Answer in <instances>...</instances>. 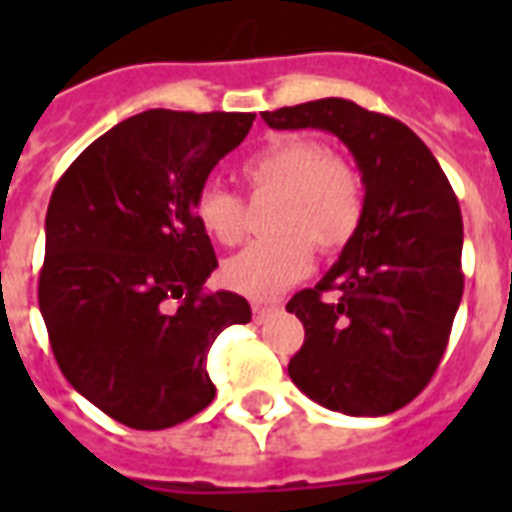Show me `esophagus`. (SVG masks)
Returning a JSON list of instances; mask_svg holds the SVG:
<instances>
[{"label": "esophagus", "instance_id": "esophagus-1", "mask_svg": "<svg viewBox=\"0 0 512 512\" xmlns=\"http://www.w3.org/2000/svg\"><path fill=\"white\" fill-rule=\"evenodd\" d=\"M276 311H279V305H260V303L252 305V313H255L257 324H263V321L268 319L271 313H276Z\"/></svg>", "mask_w": 512, "mask_h": 512}]
</instances>
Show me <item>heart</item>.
<instances>
[{"label":"heart","mask_w":512,"mask_h":512,"mask_svg":"<svg viewBox=\"0 0 512 512\" xmlns=\"http://www.w3.org/2000/svg\"><path fill=\"white\" fill-rule=\"evenodd\" d=\"M252 191L279 193L273 231L279 239L257 241L225 260L223 281L252 300L279 297L313 265V244L324 255L340 252L364 217V191L356 170L342 156L308 138H284L244 162ZM201 231L223 247L244 239V201L207 185L193 201Z\"/></svg>","instance_id":"1"}]
</instances>
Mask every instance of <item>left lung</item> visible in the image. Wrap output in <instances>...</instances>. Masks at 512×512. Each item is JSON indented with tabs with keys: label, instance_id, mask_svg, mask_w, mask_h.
<instances>
[{
	"label": "left lung",
	"instance_id": "obj_1",
	"mask_svg": "<svg viewBox=\"0 0 512 512\" xmlns=\"http://www.w3.org/2000/svg\"><path fill=\"white\" fill-rule=\"evenodd\" d=\"M273 130H327L364 180V217L340 260L287 311L305 342L289 377L332 412L380 417L422 393L444 356L462 287V215L430 148L406 124L353 100L265 111ZM335 291L337 301L323 297Z\"/></svg>",
	"mask_w": 512,
	"mask_h": 512
}]
</instances>
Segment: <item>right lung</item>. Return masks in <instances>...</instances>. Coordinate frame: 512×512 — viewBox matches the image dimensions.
<instances>
[{
	"label": "right lung",
	"instance_id": "1",
	"mask_svg": "<svg viewBox=\"0 0 512 512\" xmlns=\"http://www.w3.org/2000/svg\"><path fill=\"white\" fill-rule=\"evenodd\" d=\"M255 114L154 108L87 146L44 220L39 311L66 380L127 428L164 430L215 398L207 353L252 319L233 292H204L217 268L193 215L209 172Z\"/></svg>",
	"mask_w": 512,
	"mask_h": 512
}]
</instances>
